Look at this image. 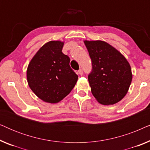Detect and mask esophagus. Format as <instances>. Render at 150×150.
Segmentation results:
<instances>
[{
  "label": "esophagus",
  "instance_id": "esophagus-1",
  "mask_svg": "<svg viewBox=\"0 0 150 150\" xmlns=\"http://www.w3.org/2000/svg\"><path fill=\"white\" fill-rule=\"evenodd\" d=\"M78 74H79V75H81V76H82L83 74V69H80L79 71H78Z\"/></svg>",
  "mask_w": 150,
  "mask_h": 150
}]
</instances>
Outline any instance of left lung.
<instances>
[{
  "label": "left lung",
  "mask_w": 150,
  "mask_h": 150,
  "mask_svg": "<svg viewBox=\"0 0 150 150\" xmlns=\"http://www.w3.org/2000/svg\"><path fill=\"white\" fill-rule=\"evenodd\" d=\"M92 69L88 75L91 93L100 104H114L126 96L132 81L130 65L115 48L102 41H85Z\"/></svg>",
  "instance_id": "8db88e82"
}]
</instances>
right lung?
I'll return each mask as SVG.
<instances>
[{
    "instance_id": "right-lung-1",
    "label": "right lung",
    "mask_w": 150,
    "mask_h": 150,
    "mask_svg": "<svg viewBox=\"0 0 150 150\" xmlns=\"http://www.w3.org/2000/svg\"><path fill=\"white\" fill-rule=\"evenodd\" d=\"M63 43L51 41L36 53L28 66L26 76L34 93L49 103H57L74 87L78 75L70 67V59L62 52Z\"/></svg>"
}]
</instances>
